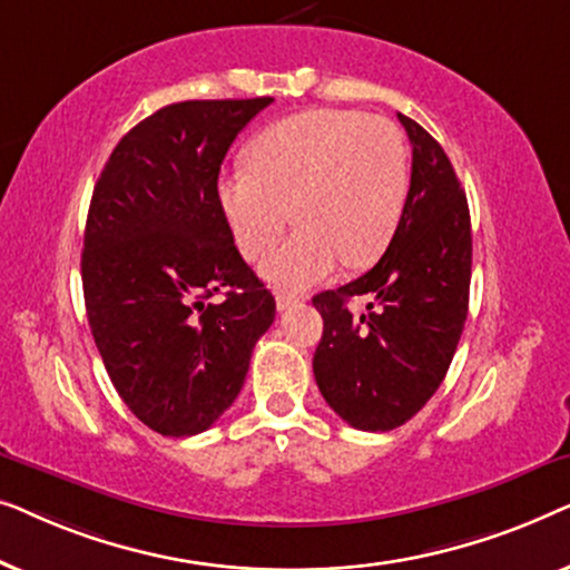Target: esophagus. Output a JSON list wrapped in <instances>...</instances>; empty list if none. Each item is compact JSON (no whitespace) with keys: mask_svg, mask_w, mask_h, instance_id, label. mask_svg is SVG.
<instances>
[{"mask_svg":"<svg viewBox=\"0 0 570 570\" xmlns=\"http://www.w3.org/2000/svg\"><path fill=\"white\" fill-rule=\"evenodd\" d=\"M275 301H277V308H279V311H287L291 306H298V303L303 301V295H298V293H287V291H277Z\"/></svg>","mask_w":570,"mask_h":570,"instance_id":"1","label":"esophagus"}]
</instances>
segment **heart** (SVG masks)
<instances>
[{"instance_id":"b5f03b06","label":"heart","mask_w":570,"mask_h":570,"mask_svg":"<svg viewBox=\"0 0 570 570\" xmlns=\"http://www.w3.org/2000/svg\"><path fill=\"white\" fill-rule=\"evenodd\" d=\"M217 194L238 252L252 262L275 248L295 217L301 228L262 264V275L298 291L340 262L368 267L384 254L407 199V150L392 121L308 108L259 131L246 168L225 174Z\"/></svg>"}]
</instances>
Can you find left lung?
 <instances>
[{"instance_id": "1", "label": "left lung", "mask_w": 570, "mask_h": 570, "mask_svg": "<svg viewBox=\"0 0 570 570\" xmlns=\"http://www.w3.org/2000/svg\"><path fill=\"white\" fill-rule=\"evenodd\" d=\"M400 116L412 176L394 238L373 269L314 295L324 334L314 353L318 392L357 431H394L425 407L446 376L470 306L472 228L462 184L443 147ZM363 294L366 314L346 303Z\"/></svg>"}]
</instances>
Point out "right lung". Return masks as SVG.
Segmentation results:
<instances>
[{"mask_svg":"<svg viewBox=\"0 0 570 570\" xmlns=\"http://www.w3.org/2000/svg\"><path fill=\"white\" fill-rule=\"evenodd\" d=\"M269 104L160 108L121 137L92 189L82 248L92 340L124 404L170 439L207 431L230 407L275 322L217 194L225 153Z\"/></svg>","mask_w":570,"mask_h":570,"instance_id":"add662e5","label":"right lung"}]
</instances>
